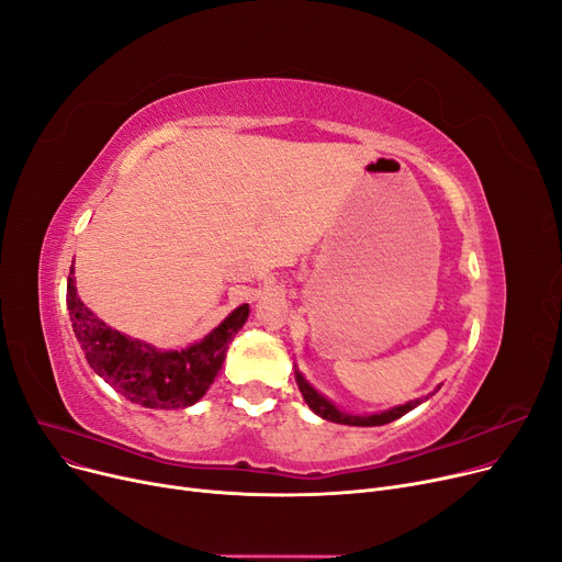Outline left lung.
Masks as SVG:
<instances>
[{"mask_svg": "<svg viewBox=\"0 0 562 562\" xmlns=\"http://www.w3.org/2000/svg\"><path fill=\"white\" fill-rule=\"evenodd\" d=\"M296 382H299V390L305 398V403L310 405V409H314L318 417L328 419V422H335V424H344V426H382V424H390V422H396L398 417L407 415L409 409H415L419 403H424L422 398L417 401H409L405 405H398V407H392L387 412H380V415H369V417H358V415H346V412L337 409L326 396H321L310 382L303 378L301 371H296ZM439 390V387H437Z\"/></svg>", "mask_w": 562, "mask_h": 562, "instance_id": "1", "label": "left lung"}]
</instances>
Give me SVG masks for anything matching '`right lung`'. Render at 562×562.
I'll return each instance as SVG.
<instances>
[{
    "label": "right lung",
    "instance_id": "right-lung-1",
    "mask_svg": "<svg viewBox=\"0 0 562 562\" xmlns=\"http://www.w3.org/2000/svg\"><path fill=\"white\" fill-rule=\"evenodd\" d=\"M68 310L75 337L91 369L127 401L153 409H177L198 403L225 362L234 335L244 328L248 305L236 307L218 328L184 350H157L109 328L79 296L68 276Z\"/></svg>",
    "mask_w": 562,
    "mask_h": 562
}]
</instances>
